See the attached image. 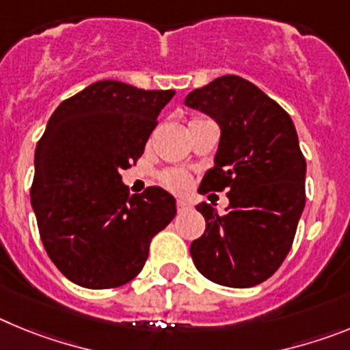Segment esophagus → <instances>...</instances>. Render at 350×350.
Listing matches in <instances>:
<instances>
[{"instance_id": "34e87169", "label": "esophagus", "mask_w": 350, "mask_h": 350, "mask_svg": "<svg viewBox=\"0 0 350 350\" xmlns=\"http://www.w3.org/2000/svg\"><path fill=\"white\" fill-rule=\"evenodd\" d=\"M191 208V203L187 200H177V210L178 212H185Z\"/></svg>"}]
</instances>
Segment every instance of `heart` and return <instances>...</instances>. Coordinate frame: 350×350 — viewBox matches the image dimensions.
I'll return each instance as SVG.
<instances>
[{
	"instance_id": "b5f03b06",
	"label": "heart",
	"mask_w": 350,
	"mask_h": 350,
	"mask_svg": "<svg viewBox=\"0 0 350 350\" xmlns=\"http://www.w3.org/2000/svg\"><path fill=\"white\" fill-rule=\"evenodd\" d=\"M159 180L166 189L173 191V193H184L191 185V177L182 170H166L161 173Z\"/></svg>"
}]
</instances>
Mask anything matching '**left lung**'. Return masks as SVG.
<instances>
[{
  "label": "left lung",
  "mask_w": 350,
  "mask_h": 350,
  "mask_svg": "<svg viewBox=\"0 0 350 350\" xmlns=\"http://www.w3.org/2000/svg\"><path fill=\"white\" fill-rule=\"evenodd\" d=\"M185 105L221 126L215 166L200 193L228 189L230 200L226 213L196 206L206 230L191 243L194 267L221 286H258L289 254L305 206L307 163L295 124L277 101L237 75L194 89Z\"/></svg>",
  "instance_id": "obj_1"
}]
</instances>
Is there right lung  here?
I'll return each instance as SVG.
<instances>
[{"instance_id": "1", "label": "right lung", "mask_w": 350, "mask_h": 350, "mask_svg": "<svg viewBox=\"0 0 350 350\" xmlns=\"http://www.w3.org/2000/svg\"><path fill=\"white\" fill-rule=\"evenodd\" d=\"M173 94L101 80L49 119L36 145L31 205L49 258L71 282L128 284L144 268L150 240L175 217L172 194L147 187L129 198L120 177L137 165Z\"/></svg>"}]
</instances>
